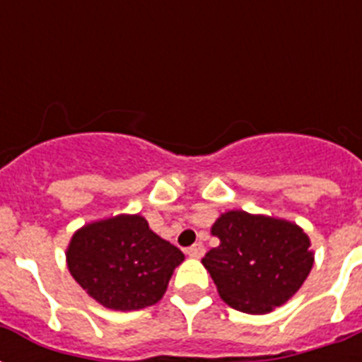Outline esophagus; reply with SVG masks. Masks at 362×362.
<instances>
[{"label": "esophagus", "instance_id": "34e87169", "mask_svg": "<svg viewBox=\"0 0 362 362\" xmlns=\"http://www.w3.org/2000/svg\"><path fill=\"white\" fill-rule=\"evenodd\" d=\"M186 253L189 255V257L193 259H201L204 255V246L201 244V242H197V244H193V246H189L186 250Z\"/></svg>", "mask_w": 362, "mask_h": 362}]
</instances>
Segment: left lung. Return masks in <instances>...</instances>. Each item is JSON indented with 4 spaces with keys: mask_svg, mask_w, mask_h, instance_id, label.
<instances>
[{
    "mask_svg": "<svg viewBox=\"0 0 362 362\" xmlns=\"http://www.w3.org/2000/svg\"><path fill=\"white\" fill-rule=\"evenodd\" d=\"M220 246L203 257L220 297L246 314H269L308 278L314 252L293 221L229 210L212 226Z\"/></svg>",
    "mask_w": 362,
    "mask_h": 362,
    "instance_id": "obj_1",
    "label": "left lung"
}]
</instances>
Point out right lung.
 I'll use <instances>...</instances> for the list:
<instances>
[{
  "label": "right lung",
  "instance_id": "right-lung-1",
  "mask_svg": "<svg viewBox=\"0 0 362 362\" xmlns=\"http://www.w3.org/2000/svg\"><path fill=\"white\" fill-rule=\"evenodd\" d=\"M65 257L90 297L105 308L129 312L161 300L184 253L158 237L142 216L120 214L81 227Z\"/></svg>",
  "mask_w": 362,
  "mask_h": 362
}]
</instances>
